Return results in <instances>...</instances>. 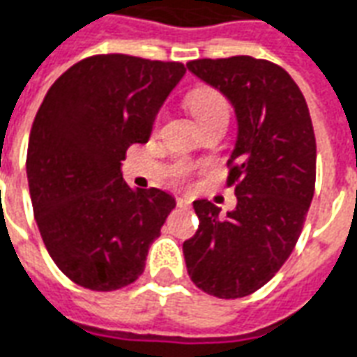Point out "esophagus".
Instances as JSON below:
<instances>
[{"mask_svg":"<svg viewBox=\"0 0 357 357\" xmlns=\"http://www.w3.org/2000/svg\"><path fill=\"white\" fill-rule=\"evenodd\" d=\"M176 206L186 210V208H190V200H188V198H184V196H181V198H176Z\"/></svg>","mask_w":357,"mask_h":357,"instance_id":"esophagus-1","label":"esophagus"}]
</instances>
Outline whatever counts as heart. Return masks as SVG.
Instances as JSON below:
<instances>
[{
	"mask_svg": "<svg viewBox=\"0 0 357 357\" xmlns=\"http://www.w3.org/2000/svg\"><path fill=\"white\" fill-rule=\"evenodd\" d=\"M186 105L192 110V114L200 124L208 122L211 118L229 116V102H227V99L221 95L220 91L213 89V87H198V89H194L186 97ZM190 171H192V165L178 163L173 169V176L176 181H181Z\"/></svg>",
	"mask_w": 357,
	"mask_h": 357,
	"instance_id": "b5f03b06",
	"label": "heart"
}]
</instances>
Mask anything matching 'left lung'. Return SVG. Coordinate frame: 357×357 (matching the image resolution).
I'll use <instances>...</instances> for the list:
<instances>
[{
    "label": "left lung",
    "mask_w": 357,
    "mask_h": 357,
    "mask_svg": "<svg viewBox=\"0 0 357 357\" xmlns=\"http://www.w3.org/2000/svg\"><path fill=\"white\" fill-rule=\"evenodd\" d=\"M186 68L231 100L239 134L227 161L237 208L223 218L196 200L200 225L184 241V260L202 291L237 299L270 282L301 235L314 194L313 122L296 81L272 61L204 58Z\"/></svg>",
    "instance_id": "1"
}]
</instances>
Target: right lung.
Masks as SVG:
<instances>
[{"instance_id":"1","label":"right lung","mask_w":357,"mask_h":357,"mask_svg":"<svg viewBox=\"0 0 357 357\" xmlns=\"http://www.w3.org/2000/svg\"><path fill=\"white\" fill-rule=\"evenodd\" d=\"M186 73L181 61L99 54L54 81L34 116L26 178L46 250L71 282L114 291L136 282L174 198L132 190L120 161L146 144Z\"/></svg>"}]
</instances>
